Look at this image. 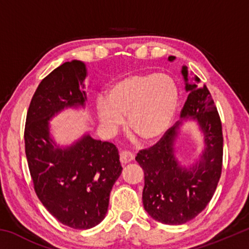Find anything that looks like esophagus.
Listing matches in <instances>:
<instances>
[{
	"label": "esophagus",
	"instance_id": "esophagus-1",
	"mask_svg": "<svg viewBox=\"0 0 249 249\" xmlns=\"http://www.w3.org/2000/svg\"><path fill=\"white\" fill-rule=\"evenodd\" d=\"M134 158H135V156L132 153H129V151H126V150L122 151L120 155V159H121L122 163H128L130 161H133Z\"/></svg>",
	"mask_w": 249,
	"mask_h": 249
}]
</instances>
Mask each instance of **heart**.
<instances>
[{
	"instance_id": "heart-1",
	"label": "heart",
	"mask_w": 249,
	"mask_h": 249,
	"mask_svg": "<svg viewBox=\"0 0 249 249\" xmlns=\"http://www.w3.org/2000/svg\"><path fill=\"white\" fill-rule=\"evenodd\" d=\"M178 103V88L169 75L137 73L113 83L107 101H96V111L107 129H117L127 116L128 128L142 142H154L170 127Z\"/></svg>"
}]
</instances>
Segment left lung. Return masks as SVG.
Segmentation results:
<instances>
[{"instance_id": "8db88e82", "label": "left lung", "mask_w": 249, "mask_h": 249, "mask_svg": "<svg viewBox=\"0 0 249 249\" xmlns=\"http://www.w3.org/2000/svg\"><path fill=\"white\" fill-rule=\"evenodd\" d=\"M175 59L168 57L169 61ZM181 74L189 93L181 120L135 158L144 170V209L154 220L168 225L184 224L205 209L216 190L223 161L222 124L210 91L196 75L189 81L187 66H182ZM191 119L202 133L205 148L196 164L185 167L176 159L174 145L183 122Z\"/></svg>"}]
</instances>
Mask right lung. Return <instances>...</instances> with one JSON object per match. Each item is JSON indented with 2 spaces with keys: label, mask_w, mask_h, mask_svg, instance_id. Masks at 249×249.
I'll return each instance as SVG.
<instances>
[{
  "label": "right lung",
  "mask_w": 249,
  "mask_h": 249,
  "mask_svg": "<svg viewBox=\"0 0 249 249\" xmlns=\"http://www.w3.org/2000/svg\"><path fill=\"white\" fill-rule=\"evenodd\" d=\"M87 67L68 61L41 80L29 104L25 153L34 189L41 203L69 227H94L107 212L109 193L122 174L114 144L84 134L69 146L57 145L50 121L69 107H86Z\"/></svg>",
  "instance_id": "add662e5"
}]
</instances>
